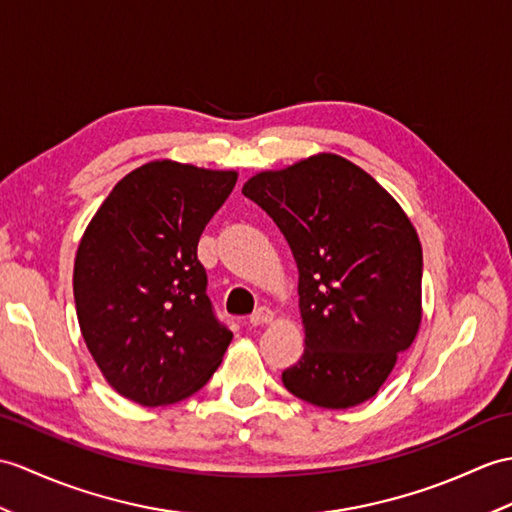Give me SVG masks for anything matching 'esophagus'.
<instances>
[{"instance_id": "1", "label": "esophagus", "mask_w": 512, "mask_h": 512, "mask_svg": "<svg viewBox=\"0 0 512 512\" xmlns=\"http://www.w3.org/2000/svg\"><path fill=\"white\" fill-rule=\"evenodd\" d=\"M272 320H275V312H272L270 307H259V310L251 318H248V323H251L253 327H261V325L272 323Z\"/></svg>"}]
</instances>
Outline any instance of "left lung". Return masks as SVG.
I'll return each instance as SVG.
<instances>
[{
  "instance_id": "left-lung-1",
  "label": "left lung",
  "mask_w": 512,
  "mask_h": 512,
  "mask_svg": "<svg viewBox=\"0 0 512 512\" xmlns=\"http://www.w3.org/2000/svg\"><path fill=\"white\" fill-rule=\"evenodd\" d=\"M242 194L275 220L299 268L305 351L283 386L327 410L375 397L423 318V253L408 213L331 152L257 172Z\"/></svg>"
}]
</instances>
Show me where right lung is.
<instances>
[{"label": "right lung", "mask_w": 512, "mask_h": 512, "mask_svg": "<svg viewBox=\"0 0 512 512\" xmlns=\"http://www.w3.org/2000/svg\"><path fill=\"white\" fill-rule=\"evenodd\" d=\"M235 181V170L150 161L111 189L82 233L80 334L106 384L139 406L194 395L233 338L211 312L196 248Z\"/></svg>", "instance_id": "obj_1"}]
</instances>
